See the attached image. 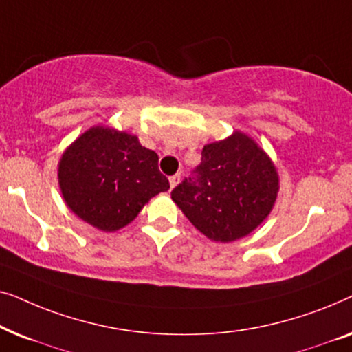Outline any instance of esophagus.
<instances>
[{
  "label": "esophagus",
  "mask_w": 352,
  "mask_h": 352,
  "mask_svg": "<svg viewBox=\"0 0 352 352\" xmlns=\"http://www.w3.org/2000/svg\"><path fill=\"white\" fill-rule=\"evenodd\" d=\"M181 182V175H175V176H171L170 177V186H171V189H175V187L179 184Z\"/></svg>",
  "instance_id": "esophagus-1"
}]
</instances>
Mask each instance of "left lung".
Wrapping results in <instances>:
<instances>
[{
    "mask_svg": "<svg viewBox=\"0 0 352 352\" xmlns=\"http://www.w3.org/2000/svg\"><path fill=\"white\" fill-rule=\"evenodd\" d=\"M195 173L171 199L197 230L219 243L247 237L263 224L280 189L271 157L242 131L206 144Z\"/></svg>",
    "mask_w": 352,
    "mask_h": 352,
    "instance_id": "obj_1",
    "label": "left lung"
}]
</instances>
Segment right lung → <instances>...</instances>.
I'll return each mask as SVG.
<instances>
[{
    "instance_id": "1",
    "label": "right lung",
    "mask_w": 352,
    "mask_h": 352,
    "mask_svg": "<svg viewBox=\"0 0 352 352\" xmlns=\"http://www.w3.org/2000/svg\"><path fill=\"white\" fill-rule=\"evenodd\" d=\"M57 179L72 213L102 232L123 229L152 197L170 189L157 153L105 124L86 129L65 148Z\"/></svg>"
}]
</instances>
